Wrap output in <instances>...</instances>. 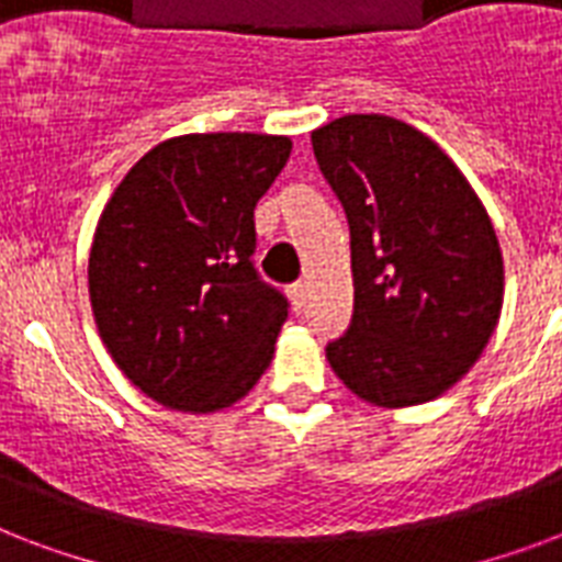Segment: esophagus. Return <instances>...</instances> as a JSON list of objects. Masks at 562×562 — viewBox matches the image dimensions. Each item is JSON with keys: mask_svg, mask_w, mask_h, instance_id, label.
<instances>
[{"mask_svg": "<svg viewBox=\"0 0 562 562\" xmlns=\"http://www.w3.org/2000/svg\"><path fill=\"white\" fill-rule=\"evenodd\" d=\"M289 297H291V303H294V308H297V312H303V308H306V297H308L306 282H291Z\"/></svg>", "mask_w": 562, "mask_h": 562, "instance_id": "esophagus-1", "label": "esophagus"}]
</instances>
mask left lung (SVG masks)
<instances>
[{"label": "left lung", "mask_w": 562, "mask_h": 562, "mask_svg": "<svg viewBox=\"0 0 562 562\" xmlns=\"http://www.w3.org/2000/svg\"><path fill=\"white\" fill-rule=\"evenodd\" d=\"M352 250L350 329L326 359L361 400L402 408L440 396L498 324L496 229L458 166L400 119L344 116L312 134Z\"/></svg>", "instance_id": "left-lung-1"}]
</instances>
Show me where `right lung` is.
Returning a JSON list of instances; mask_svg holds the SVG:
<instances>
[{
    "label": "right lung",
    "instance_id": "1",
    "mask_svg": "<svg viewBox=\"0 0 562 562\" xmlns=\"http://www.w3.org/2000/svg\"><path fill=\"white\" fill-rule=\"evenodd\" d=\"M289 154V136L166 139L101 212L92 315L119 370L166 408H227L271 364L289 300L256 271L254 210Z\"/></svg>",
    "mask_w": 562,
    "mask_h": 562
}]
</instances>
